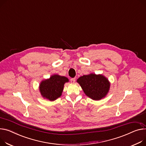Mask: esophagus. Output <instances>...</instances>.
<instances>
[{
	"label": "esophagus",
	"mask_w": 146,
	"mask_h": 146,
	"mask_svg": "<svg viewBox=\"0 0 146 146\" xmlns=\"http://www.w3.org/2000/svg\"><path fill=\"white\" fill-rule=\"evenodd\" d=\"M75 81H76V78H72L70 79V82L72 83H74L75 82Z\"/></svg>",
	"instance_id": "34e87169"
}]
</instances>
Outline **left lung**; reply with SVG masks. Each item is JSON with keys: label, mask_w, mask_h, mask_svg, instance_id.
Returning a JSON list of instances; mask_svg holds the SVG:
<instances>
[{"label": "left lung", "mask_w": 146, "mask_h": 146, "mask_svg": "<svg viewBox=\"0 0 146 146\" xmlns=\"http://www.w3.org/2000/svg\"><path fill=\"white\" fill-rule=\"evenodd\" d=\"M87 96L94 100H99L107 95L110 83L102 74L91 73L83 75L77 80Z\"/></svg>", "instance_id": "obj_1"}]
</instances>
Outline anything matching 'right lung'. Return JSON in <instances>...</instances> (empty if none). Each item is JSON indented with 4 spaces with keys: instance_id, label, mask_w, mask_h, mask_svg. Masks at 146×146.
Returning a JSON list of instances; mask_svg holds the SVG:
<instances>
[{
    "instance_id": "right-lung-1",
    "label": "right lung",
    "mask_w": 146,
    "mask_h": 146,
    "mask_svg": "<svg viewBox=\"0 0 146 146\" xmlns=\"http://www.w3.org/2000/svg\"><path fill=\"white\" fill-rule=\"evenodd\" d=\"M69 79L58 74L52 75L49 79L43 80L39 85V90L43 98L54 101L61 96L65 83Z\"/></svg>"
}]
</instances>
